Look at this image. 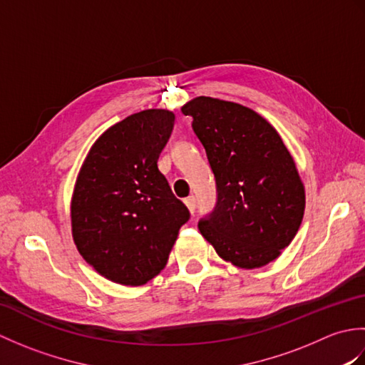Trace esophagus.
<instances>
[{"label": "esophagus", "mask_w": 365, "mask_h": 365, "mask_svg": "<svg viewBox=\"0 0 365 365\" xmlns=\"http://www.w3.org/2000/svg\"><path fill=\"white\" fill-rule=\"evenodd\" d=\"M183 202H185V205H187L190 213H195V210H196V199H195V196L187 197V199L183 200Z\"/></svg>", "instance_id": "esophagus-1"}]
</instances>
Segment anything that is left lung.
<instances>
[{"instance_id":"obj_1","label":"left lung","mask_w":365,"mask_h":365,"mask_svg":"<svg viewBox=\"0 0 365 365\" xmlns=\"http://www.w3.org/2000/svg\"><path fill=\"white\" fill-rule=\"evenodd\" d=\"M207 152L218 204L199 230L222 260L245 269L268 265L301 226L306 191L276 128L259 113L200 96L182 106Z\"/></svg>"}]
</instances>
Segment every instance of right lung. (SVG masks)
I'll return each instance as SVG.
<instances>
[{
	"mask_svg": "<svg viewBox=\"0 0 365 365\" xmlns=\"http://www.w3.org/2000/svg\"><path fill=\"white\" fill-rule=\"evenodd\" d=\"M174 119L155 108L128 115L98 136L76 177L73 242L111 282L138 287L157 276L190 220L157 165Z\"/></svg>",
	"mask_w": 365,
	"mask_h": 365,
	"instance_id": "right-lung-1",
	"label": "right lung"
}]
</instances>
